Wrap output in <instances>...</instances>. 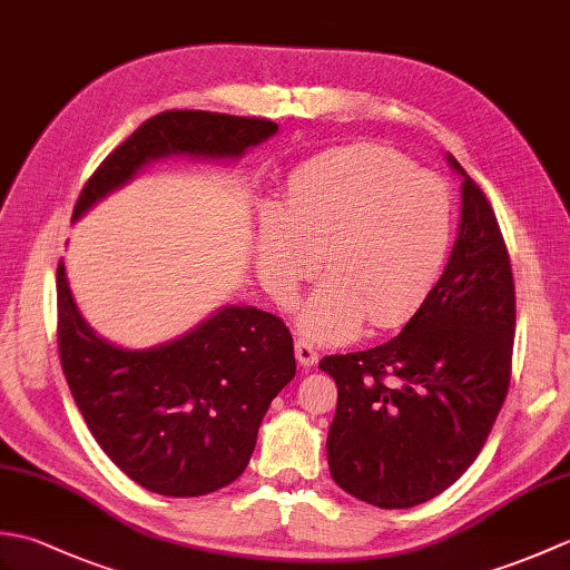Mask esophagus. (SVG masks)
I'll return each instance as SVG.
<instances>
[{"label": "esophagus", "mask_w": 570, "mask_h": 570, "mask_svg": "<svg viewBox=\"0 0 570 570\" xmlns=\"http://www.w3.org/2000/svg\"><path fill=\"white\" fill-rule=\"evenodd\" d=\"M294 353H296L298 365L306 367V370L313 367V365H316V362H318V353H316V350H313V345L306 343V341H296Z\"/></svg>", "instance_id": "esophagus-1"}]
</instances>
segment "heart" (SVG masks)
<instances>
[{
    "label": "heart",
    "instance_id": "obj_1",
    "mask_svg": "<svg viewBox=\"0 0 570 570\" xmlns=\"http://www.w3.org/2000/svg\"><path fill=\"white\" fill-rule=\"evenodd\" d=\"M453 242V205L441 178L380 147H347L298 166L284 208L262 213L257 272L276 304L292 306L318 272L298 328L345 343L365 321L399 328L433 292Z\"/></svg>",
    "mask_w": 570,
    "mask_h": 570
}]
</instances>
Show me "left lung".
<instances>
[{"label": "left lung", "mask_w": 570, "mask_h": 570, "mask_svg": "<svg viewBox=\"0 0 570 570\" xmlns=\"http://www.w3.org/2000/svg\"><path fill=\"white\" fill-rule=\"evenodd\" d=\"M463 176V210L445 269L392 341L331 355L333 480L353 498L406 510L448 490L485 445L510 390L514 276L485 193Z\"/></svg>", "instance_id": "8db88e82"}]
</instances>
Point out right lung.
Listing matches in <instances>:
<instances>
[{
    "label": "right lung",
    "instance_id": "obj_1",
    "mask_svg": "<svg viewBox=\"0 0 570 570\" xmlns=\"http://www.w3.org/2000/svg\"><path fill=\"white\" fill-rule=\"evenodd\" d=\"M272 119L168 110L107 156L72 220L139 168L166 156L239 159L276 135ZM58 353L70 394L107 458L166 498L210 494L245 472L272 399L294 380V337L254 306H223L186 335L149 350L102 341L80 316L58 264Z\"/></svg>",
    "mask_w": 570,
    "mask_h": 570
}]
</instances>
